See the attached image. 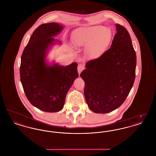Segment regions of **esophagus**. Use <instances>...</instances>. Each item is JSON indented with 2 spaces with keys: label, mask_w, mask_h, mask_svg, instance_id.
<instances>
[{
  "label": "esophagus",
  "mask_w": 156,
  "mask_h": 156,
  "mask_svg": "<svg viewBox=\"0 0 156 156\" xmlns=\"http://www.w3.org/2000/svg\"><path fill=\"white\" fill-rule=\"evenodd\" d=\"M84 69V66H83L82 64H80L78 66V74H80L81 73L82 71Z\"/></svg>",
  "instance_id": "1"
}]
</instances>
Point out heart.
I'll return each mask as SVG.
<instances>
[{"label": "heart", "mask_w": 156, "mask_h": 156, "mask_svg": "<svg viewBox=\"0 0 156 156\" xmlns=\"http://www.w3.org/2000/svg\"><path fill=\"white\" fill-rule=\"evenodd\" d=\"M111 31L103 26L87 28L78 33L75 43L80 46H90L95 54H101L107 48L111 40Z\"/></svg>", "instance_id": "heart-1"}]
</instances>
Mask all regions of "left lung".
<instances>
[{
	"instance_id": "8db88e82",
	"label": "left lung",
	"mask_w": 156,
	"mask_h": 156,
	"mask_svg": "<svg viewBox=\"0 0 156 156\" xmlns=\"http://www.w3.org/2000/svg\"><path fill=\"white\" fill-rule=\"evenodd\" d=\"M111 48L97 59L87 62L80 76L85 82L84 95L89 109L106 113L118 108L133 85L136 55L126 28L116 24Z\"/></svg>"
}]
</instances>
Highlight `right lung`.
Listing matches in <instances>:
<instances>
[{
  "label": "right lung",
  "instance_id": "add662e5",
  "mask_svg": "<svg viewBox=\"0 0 156 156\" xmlns=\"http://www.w3.org/2000/svg\"><path fill=\"white\" fill-rule=\"evenodd\" d=\"M63 29L57 23L39 26L31 36L21 57L20 81L30 104L41 111L56 112L64 105L68 90L78 77V64L66 67L45 61L50 46L59 40L52 38Z\"/></svg>",
  "mask_w": 156,
  "mask_h": 156
}]
</instances>
